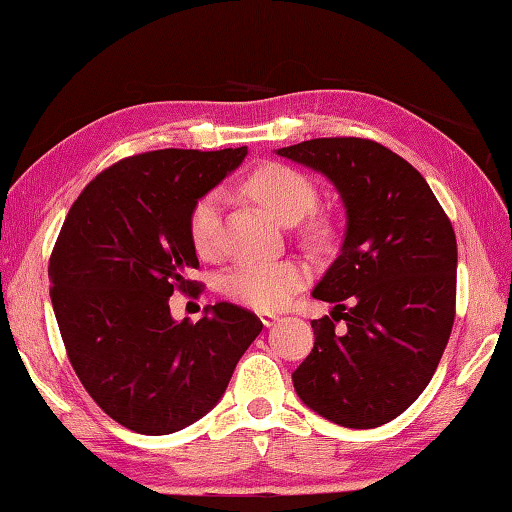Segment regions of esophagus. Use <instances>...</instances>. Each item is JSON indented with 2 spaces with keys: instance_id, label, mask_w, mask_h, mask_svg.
Returning a JSON list of instances; mask_svg holds the SVG:
<instances>
[{
  "instance_id": "esophagus-1",
  "label": "esophagus",
  "mask_w": 512,
  "mask_h": 512,
  "mask_svg": "<svg viewBox=\"0 0 512 512\" xmlns=\"http://www.w3.org/2000/svg\"><path fill=\"white\" fill-rule=\"evenodd\" d=\"M259 320H262L264 327H273L277 323V316L268 314V311H262V314H259Z\"/></svg>"
}]
</instances>
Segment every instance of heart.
<instances>
[{
    "label": "heart",
    "mask_w": 512,
    "mask_h": 512,
    "mask_svg": "<svg viewBox=\"0 0 512 512\" xmlns=\"http://www.w3.org/2000/svg\"><path fill=\"white\" fill-rule=\"evenodd\" d=\"M244 189L250 198L271 212L277 221L293 225L305 219L318 203L314 180L289 164L271 162L255 169L246 178ZM221 207L219 189L198 198L189 214V239L201 257H216L221 250ZM311 237H327L323 221L311 223ZM307 282V268L284 259V262H244L230 268L221 280L225 296L257 311H275L287 305L293 293Z\"/></svg>",
    "instance_id": "heart-1"
}]
</instances>
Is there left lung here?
I'll use <instances>...</instances> for the list:
<instances>
[{
    "instance_id": "obj_1",
    "label": "left lung",
    "mask_w": 512,
    "mask_h": 512,
    "mask_svg": "<svg viewBox=\"0 0 512 512\" xmlns=\"http://www.w3.org/2000/svg\"><path fill=\"white\" fill-rule=\"evenodd\" d=\"M277 155L332 180L348 216L341 253L311 293L334 311L311 323L316 341L293 386L325 420L379 427L418 400L452 334V221L420 171L372 140L318 137Z\"/></svg>"
}]
</instances>
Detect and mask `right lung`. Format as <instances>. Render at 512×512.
I'll list each match as a JSON object with an SVG mask.
<instances>
[{"label":"right lung","instance_id":"1","mask_svg":"<svg viewBox=\"0 0 512 512\" xmlns=\"http://www.w3.org/2000/svg\"><path fill=\"white\" fill-rule=\"evenodd\" d=\"M248 149H162L119 160L83 189L49 259L51 305L69 363L112 420L167 436L201 420L262 332L230 302L173 320V289L198 266L189 214ZM196 289V296H198Z\"/></svg>","mask_w":512,"mask_h":512}]
</instances>
